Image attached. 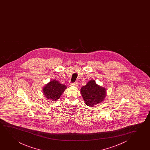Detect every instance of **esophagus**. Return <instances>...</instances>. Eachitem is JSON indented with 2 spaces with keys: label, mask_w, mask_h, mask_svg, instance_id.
<instances>
[{
  "label": "esophagus",
  "mask_w": 150,
  "mask_h": 150,
  "mask_svg": "<svg viewBox=\"0 0 150 150\" xmlns=\"http://www.w3.org/2000/svg\"><path fill=\"white\" fill-rule=\"evenodd\" d=\"M78 82H77V81H76V82H73V83H71L70 85H71V86H78Z\"/></svg>",
  "instance_id": "obj_1"
}]
</instances>
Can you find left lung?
<instances>
[{
    "label": "left lung",
    "instance_id": "obj_1",
    "mask_svg": "<svg viewBox=\"0 0 150 150\" xmlns=\"http://www.w3.org/2000/svg\"><path fill=\"white\" fill-rule=\"evenodd\" d=\"M81 93L86 104L92 107L103 101L106 95V90L97 85L94 80H91L82 86Z\"/></svg>",
    "mask_w": 150,
    "mask_h": 150
}]
</instances>
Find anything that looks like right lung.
I'll return each instance as SVG.
<instances>
[{
    "instance_id": "obj_1",
    "label": "right lung",
    "mask_w": 150,
    "mask_h": 150,
    "mask_svg": "<svg viewBox=\"0 0 150 150\" xmlns=\"http://www.w3.org/2000/svg\"><path fill=\"white\" fill-rule=\"evenodd\" d=\"M67 88L64 84H61L57 80H52L43 88V92L47 98L55 101L59 99Z\"/></svg>"
}]
</instances>
